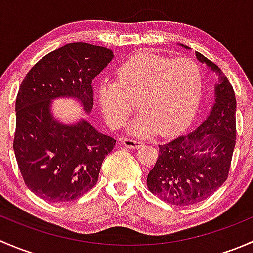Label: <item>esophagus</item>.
<instances>
[{"label": "esophagus", "mask_w": 253, "mask_h": 253, "mask_svg": "<svg viewBox=\"0 0 253 253\" xmlns=\"http://www.w3.org/2000/svg\"><path fill=\"white\" fill-rule=\"evenodd\" d=\"M122 144H124L125 147H127V148H133V149H136V148L141 147V145L143 144V142L139 141V139L124 138V139H122Z\"/></svg>", "instance_id": "obj_1"}]
</instances>
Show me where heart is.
I'll return each instance as SVG.
<instances>
[{"mask_svg":"<svg viewBox=\"0 0 253 253\" xmlns=\"http://www.w3.org/2000/svg\"><path fill=\"white\" fill-rule=\"evenodd\" d=\"M117 81L99 86V103L109 126L120 128L138 103L142 112L131 132L141 137L159 129L162 134L181 131L195 114L202 94V73L193 60L142 51L117 70Z\"/></svg>","mask_w":253,"mask_h":253,"instance_id":"heart-1","label":"heart"}]
</instances>
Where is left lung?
I'll list each match as a JSON object with an SVG mask.
<instances>
[{"label":"left lung","mask_w":253,"mask_h":253,"mask_svg":"<svg viewBox=\"0 0 253 253\" xmlns=\"http://www.w3.org/2000/svg\"><path fill=\"white\" fill-rule=\"evenodd\" d=\"M197 58L220 76L215 104L195 131L159 145L158 159L147 177L150 192L174 206L202 202L225 182L236 143L233 85L221 76L218 66L200 52Z\"/></svg>","instance_id":"1"}]
</instances>
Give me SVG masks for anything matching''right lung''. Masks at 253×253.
I'll use <instances>...</instances> for the list:
<instances>
[{
	"instance_id": "1",
	"label": "right lung",
	"mask_w": 253,
	"mask_h": 253,
	"mask_svg": "<svg viewBox=\"0 0 253 253\" xmlns=\"http://www.w3.org/2000/svg\"><path fill=\"white\" fill-rule=\"evenodd\" d=\"M114 57L103 46L72 42L51 51L27 73L16 100L13 149L27 187L42 200L68 202L98 182L101 164L114 149V138L88 121L60 124L51 115V100L77 98L93 109V79Z\"/></svg>"
}]
</instances>
